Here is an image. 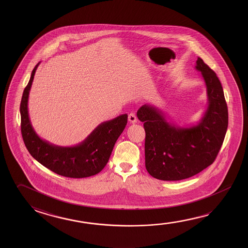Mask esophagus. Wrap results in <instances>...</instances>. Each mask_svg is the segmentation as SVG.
I'll list each match as a JSON object with an SVG mask.
<instances>
[{"mask_svg":"<svg viewBox=\"0 0 248 248\" xmlns=\"http://www.w3.org/2000/svg\"><path fill=\"white\" fill-rule=\"evenodd\" d=\"M128 119H129V121L130 123H132V124H134V123H137L138 121V118L136 117V115L134 113H130L129 114V116H128Z\"/></svg>","mask_w":248,"mask_h":248,"instance_id":"obj_1","label":"esophagus"}]
</instances>
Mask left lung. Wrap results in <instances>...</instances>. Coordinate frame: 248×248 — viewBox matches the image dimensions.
<instances>
[{"label": "left lung", "instance_id": "8db88e82", "mask_svg": "<svg viewBox=\"0 0 248 248\" xmlns=\"http://www.w3.org/2000/svg\"><path fill=\"white\" fill-rule=\"evenodd\" d=\"M196 70L207 86L208 106L196 125L181 128L167 122L164 114L150 105L138 118L145 130V167L154 178L179 181L196 175L215 162L228 130V111L216 73L198 58Z\"/></svg>", "mask_w": 248, "mask_h": 248}]
</instances>
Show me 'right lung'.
I'll return each mask as SVG.
<instances>
[{
    "label": "right lung",
    "instance_id": "obj_1",
    "mask_svg": "<svg viewBox=\"0 0 248 248\" xmlns=\"http://www.w3.org/2000/svg\"><path fill=\"white\" fill-rule=\"evenodd\" d=\"M39 64L31 73L20 101V130L25 145L33 158L58 175L84 178L98 174L108 163L115 142L127 124L128 115L102 123L76 146H56L42 140L33 130L28 110L29 91Z\"/></svg>",
    "mask_w": 248,
    "mask_h": 248
}]
</instances>
